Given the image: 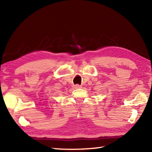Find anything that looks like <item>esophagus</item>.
I'll list each match as a JSON object with an SVG mask.
<instances>
[{
    "label": "esophagus",
    "mask_w": 152,
    "mask_h": 152,
    "mask_svg": "<svg viewBox=\"0 0 152 152\" xmlns=\"http://www.w3.org/2000/svg\"><path fill=\"white\" fill-rule=\"evenodd\" d=\"M81 88V86H80L78 84L74 86V88L75 89H78V88Z\"/></svg>",
    "instance_id": "obj_1"
}]
</instances>
